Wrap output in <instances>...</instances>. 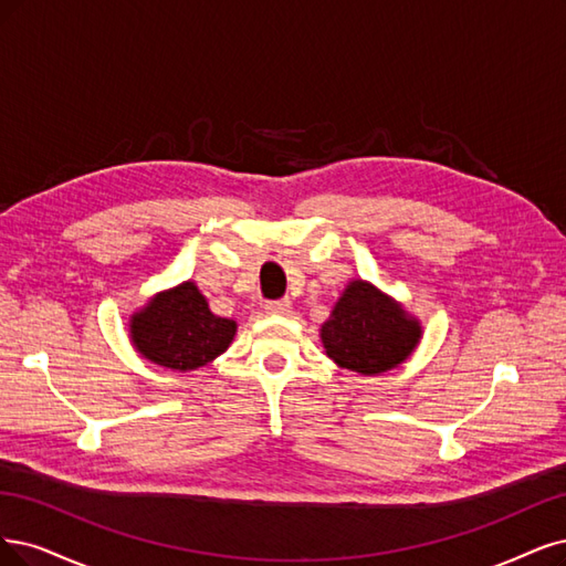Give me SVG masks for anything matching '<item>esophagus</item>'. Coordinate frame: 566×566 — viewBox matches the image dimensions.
<instances>
[{
    "mask_svg": "<svg viewBox=\"0 0 566 566\" xmlns=\"http://www.w3.org/2000/svg\"><path fill=\"white\" fill-rule=\"evenodd\" d=\"M265 312H268V315H289V312H291V301L289 298L272 301V303L265 305Z\"/></svg>",
    "mask_w": 566,
    "mask_h": 566,
    "instance_id": "34e87169",
    "label": "esophagus"
}]
</instances>
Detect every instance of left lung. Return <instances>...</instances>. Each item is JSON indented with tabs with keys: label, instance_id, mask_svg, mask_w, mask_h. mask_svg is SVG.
<instances>
[{
	"label": "left lung",
	"instance_id": "1",
	"mask_svg": "<svg viewBox=\"0 0 566 566\" xmlns=\"http://www.w3.org/2000/svg\"><path fill=\"white\" fill-rule=\"evenodd\" d=\"M422 324L396 298L366 280H352L322 324L326 357L359 375H380L412 357Z\"/></svg>",
	"mask_w": 566,
	"mask_h": 566
}]
</instances>
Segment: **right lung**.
<instances>
[{
    "instance_id": "obj_1",
    "label": "right lung",
    "mask_w": 566,
    "mask_h": 566,
    "mask_svg": "<svg viewBox=\"0 0 566 566\" xmlns=\"http://www.w3.org/2000/svg\"><path fill=\"white\" fill-rule=\"evenodd\" d=\"M130 343L142 359L179 373L212 364L238 324L214 315L193 280L163 289L130 315Z\"/></svg>"
}]
</instances>
